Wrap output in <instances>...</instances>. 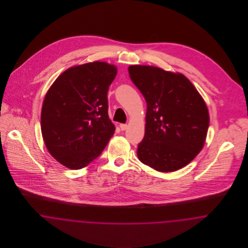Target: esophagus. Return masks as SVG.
<instances>
[{
	"mask_svg": "<svg viewBox=\"0 0 248 248\" xmlns=\"http://www.w3.org/2000/svg\"><path fill=\"white\" fill-rule=\"evenodd\" d=\"M120 128L122 131H124V130L127 129V124H120Z\"/></svg>",
	"mask_w": 248,
	"mask_h": 248,
	"instance_id": "34e87169",
	"label": "esophagus"
}]
</instances>
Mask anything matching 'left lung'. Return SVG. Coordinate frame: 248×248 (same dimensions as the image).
Masks as SVG:
<instances>
[{
    "label": "left lung",
    "instance_id": "8db88e82",
    "mask_svg": "<svg viewBox=\"0 0 248 248\" xmlns=\"http://www.w3.org/2000/svg\"><path fill=\"white\" fill-rule=\"evenodd\" d=\"M128 71L147 102L139 159L159 172L184 167L200 153L205 141L209 114L202 97L181 73L141 65L130 66Z\"/></svg>",
    "mask_w": 248,
    "mask_h": 248
}]
</instances>
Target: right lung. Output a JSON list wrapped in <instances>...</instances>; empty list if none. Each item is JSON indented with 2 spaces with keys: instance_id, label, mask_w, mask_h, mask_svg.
Segmentation results:
<instances>
[{
  "instance_id": "add662e5",
  "label": "right lung",
  "mask_w": 248,
  "mask_h": 248,
  "mask_svg": "<svg viewBox=\"0 0 248 248\" xmlns=\"http://www.w3.org/2000/svg\"><path fill=\"white\" fill-rule=\"evenodd\" d=\"M117 69L94 61L64 71L44 100L41 128L48 152L71 169L89 165L103 152L115 127L108 115V90Z\"/></svg>"
}]
</instances>
